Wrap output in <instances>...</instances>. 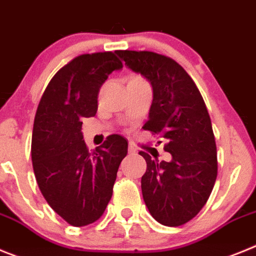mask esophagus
<instances>
[{"instance_id": "obj_1", "label": "esophagus", "mask_w": 256, "mask_h": 256, "mask_svg": "<svg viewBox=\"0 0 256 256\" xmlns=\"http://www.w3.org/2000/svg\"><path fill=\"white\" fill-rule=\"evenodd\" d=\"M128 153H130V154H135V153H136V148H135L134 145L128 144Z\"/></svg>"}]
</instances>
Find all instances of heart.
Masks as SVG:
<instances>
[{"instance_id": "1", "label": "heart", "mask_w": 256, "mask_h": 256, "mask_svg": "<svg viewBox=\"0 0 256 256\" xmlns=\"http://www.w3.org/2000/svg\"><path fill=\"white\" fill-rule=\"evenodd\" d=\"M134 79H139V78H134Z\"/></svg>"}]
</instances>
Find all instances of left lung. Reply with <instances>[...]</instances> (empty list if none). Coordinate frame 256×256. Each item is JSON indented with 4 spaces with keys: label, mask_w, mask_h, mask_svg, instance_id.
Segmentation results:
<instances>
[{
    "label": "left lung",
    "mask_w": 256,
    "mask_h": 256,
    "mask_svg": "<svg viewBox=\"0 0 256 256\" xmlns=\"http://www.w3.org/2000/svg\"><path fill=\"white\" fill-rule=\"evenodd\" d=\"M116 54L153 89L144 130L162 135L172 158L160 162L140 152L146 162L142 192L156 222L177 227L202 210L217 178V146L208 110L195 82L172 58L148 50Z\"/></svg>",
    "instance_id": "left-lung-1"
}]
</instances>
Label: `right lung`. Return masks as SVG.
Instances as JSON below:
<instances>
[{
    "label": "right lung",
    "instance_id": "right-lung-1",
    "mask_svg": "<svg viewBox=\"0 0 256 256\" xmlns=\"http://www.w3.org/2000/svg\"><path fill=\"white\" fill-rule=\"evenodd\" d=\"M114 54H82L60 68L34 118L32 162L39 190L50 208L75 227L90 224L104 213L128 154V140L121 135H110L90 152L82 132V118L96 116L103 82L122 68Z\"/></svg>",
    "mask_w": 256,
    "mask_h": 256
}]
</instances>
